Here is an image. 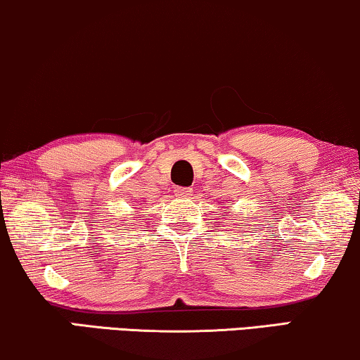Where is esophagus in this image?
Here are the masks:
<instances>
[{
    "label": "esophagus",
    "mask_w": 360,
    "mask_h": 360,
    "mask_svg": "<svg viewBox=\"0 0 360 360\" xmlns=\"http://www.w3.org/2000/svg\"><path fill=\"white\" fill-rule=\"evenodd\" d=\"M190 191H191V188H186V186H179V188L175 190V193H176V196H188Z\"/></svg>",
    "instance_id": "esophagus-1"
}]
</instances>
